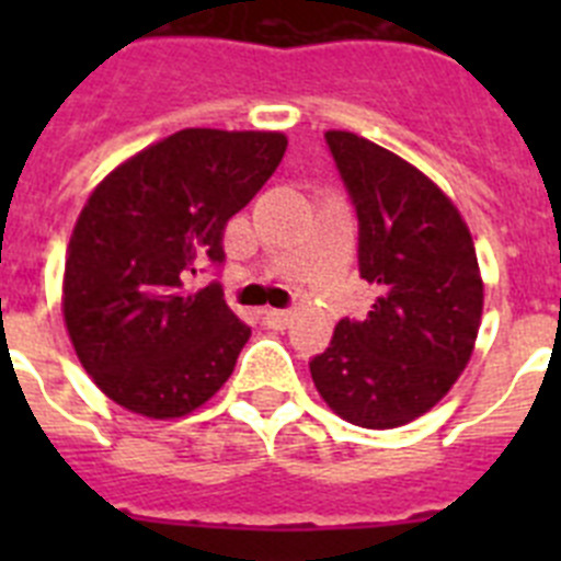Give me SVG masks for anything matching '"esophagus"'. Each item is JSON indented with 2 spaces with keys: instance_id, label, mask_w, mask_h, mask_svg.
I'll return each mask as SVG.
<instances>
[{
  "instance_id": "34e87169",
  "label": "esophagus",
  "mask_w": 561,
  "mask_h": 561,
  "mask_svg": "<svg viewBox=\"0 0 561 561\" xmlns=\"http://www.w3.org/2000/svg\"><path fill=\"white\" fill-rule=\"evenodd\" d=\"M264 325L266 329H275V331H284L286 325L291 323V311H280V309H266L264 311Z\"/></svg>"
}]
</instances>
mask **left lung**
I'll return each mask as SVG.
<instances>
[{"instance_id": "left-lung-1", "label": "left lung", "mask_w": 561, "mask_h": 561, "mask_svg": "<svg viewBox=\"0 0 561 561\" xmlns=\"http://www.w3.org/2000/svg\"><path fill=\"white\" fill-rule=\"evenodd\" d=\"M359 219V275L379 289L362 323L340 320L311 359L317 393L365 430L404 427L472 359L483 277L458 205L427 173L354 131H325Z\"/></svg>"}]
</instances>
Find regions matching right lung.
Instances as JSON below:
<instances>
[{
  "instance_id": "add662e5",
  "label": "right lung",
  "mask_w": 561,
  "mask_h": 561,
  "mask_svg": "<svg viewBox=\"0 0 561 561\" xmlns=\"http://www.w3.org/2000/svg\"><path fill=\"white\" fill-rule=\"evenodd\" d=\"M286 134L182 128L108 171L72 227L61 311L83 370L121 408L182 419L230 379L250 329L196 261L284 160Z\"/></svg>"
}]
</instances>
